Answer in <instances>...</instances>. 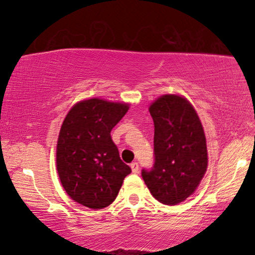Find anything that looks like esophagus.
<instances>
[{
    "label": "esophagus",
    "mask_w": 255,
    "mask_h": 255,
    "mask_svg": "<svg viewBox=\"0 0 255 255\" xmlns=\"http://www.w3.org/2000/svg\"><path fill=\"white\" fill-rule=\"evenodd\" d=\"M130 167H131L132 173H138V171H139V165H138L137 162H132L130 164Z\"/></svg>",
    "instance_id": "obj_1"
}]
</instances>
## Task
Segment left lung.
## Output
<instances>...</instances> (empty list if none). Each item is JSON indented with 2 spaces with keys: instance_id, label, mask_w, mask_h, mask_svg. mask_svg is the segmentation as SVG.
<instances>
[{
  "instance_id": "obj_1",
  "label": "left lung",
  "mask_w": 255,
  "mask_h": 255,
  "mask_svg": "<svg viewBox=\"0 0 255 255\" xmlns=\"http://www.w3.org/2000/svg\"><path fill=\"white\" fill-rule=\"evenodd\" d=\"M154 122V165L141 171L152 196L174 206L196 191L208 165L204 128L195 108L178 94L149 106Z\"/></svg>"
}]
</instances>
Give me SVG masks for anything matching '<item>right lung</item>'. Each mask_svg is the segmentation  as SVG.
<instances>
[{
    "label": "right lung",
    "instance_id": "right-lung-1",
    "mask_svg": "<svg viewBox=\"0 0 255 255\" xmlns=\"http://www.w3.org/2000/svg\"><path fill=\"white\" fill-rule=\"evenodd\" d=\"M128 109V103L89 99L73 106L60 127L56 149L59 180L67 195L88 208L112 204L131 172L110 136Z\"/></svg>",
    "mask_w": 255,
    "mask_h": 255
}]
</instances>
